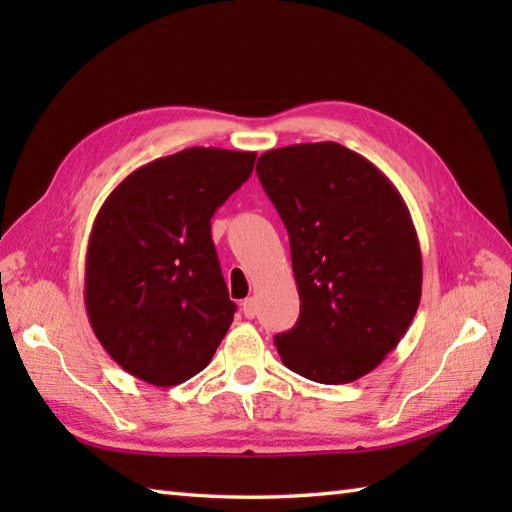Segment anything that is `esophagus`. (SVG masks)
<instances>
[{"instance_id": "esophagus-1", "label": "esophagus", "mask_w": 512, "mask_h": 512, "mask_svg": "<svg viewBox=\"0 0 512 512\" xmlns=\"http://www.w3.org/2000/svg\"><path fill=\"white\" fill-rule=\"evenodd\" d=\"M242 312H244V317H246V319H253L255 314H257V299H255V297H248V299H244V303H242Z\"/></svg>"}]
</instances>
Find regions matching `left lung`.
I'll return each mask as SVG.
<instances>
[{
    "label": "left lung",
    "instance_id": "left-lung-1",
    "mask_svg": "<svg viewBox=\"0 0 512 512\" xmlns=\"http://www.w3.org/2000/svg\"><path fill=\"white\" fill-rule=\"evenodd\" d=\"M257 176L290 237L301 312L277 334L281 361L314 383L372 372L400 343L422 295L416 226L391 180L339 143L259 156Z\"/></svg>",
    "mask_w": 512,
    "mask_h": 512
}]
</instances>
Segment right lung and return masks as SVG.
<instances>
[{
  "label": "right lung",
  "mask_w": 512,
  "mask_h": 512,
  "mask_svg": "<svg viewBox=\"0 0 512 512\" xmlns=\"http://www.w3.org/2000/svg\"><path fill=\"white\" fill-rule=\"evenodd\" d=\"M255 151L189 147L107 195L85 255V310L105 352L149 385L211 363L233 323L211 217L253 173Z\"/></svg>",
  "instance_id": "right-lung-1"
}]
</instances>
